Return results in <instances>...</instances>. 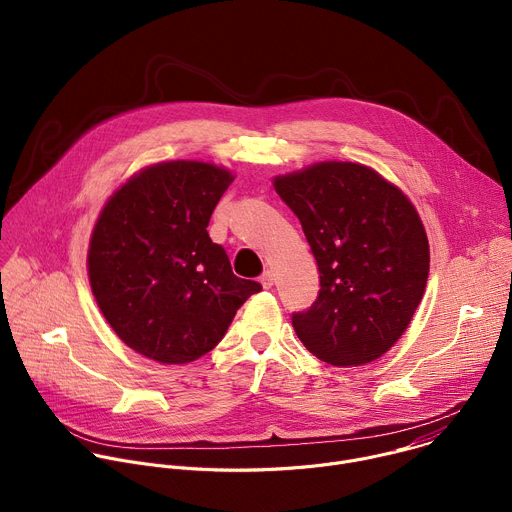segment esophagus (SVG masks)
Returning <instances> with one entry per match:
<instances>
[{
    "label": "esophagus",
    "mask_w": 512,
    "mask_h": 512,
    "mask_svg": "<svg viewBox=\"0 0 512 512\" xmlns=\"http://www.w3.org/2000/svg\"><path fill=\"white\" fill-rule=\"evenodd\" d=\"M259 281H261V285L265 287V289H269L271 285H273V273L267 269V271H263V275L259 277Z\"/></svg>",
    "instance_id": "obj_1"
}]
</instances>
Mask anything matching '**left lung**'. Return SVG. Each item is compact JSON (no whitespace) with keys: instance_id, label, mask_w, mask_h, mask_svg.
<instances>
[{"instance_id":"8db88e82","label":"left lung","mask_w":512,"mask_h":512,"mask_svg":"<svg viewBox=\"0 0 512 512\" xmlns=\"http://www.w3.org/2000/svg\"><path fill=\"white\" fill-rule=\"evenodd\" d=\"M320 271L316 302L291 314L304 346L332 367L383 356L409 326L429 275V245L407 196L375 170L324 162L275 178Z\"/></svg>"}]
</instances>
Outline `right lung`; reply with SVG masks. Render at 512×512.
<instances>
[{"instance_id":"add662e5","label":"right lung","mask_w":512,"mask_h":512,"mask_svg":"<svg viewBox=\"0 0 512 512\" xmlns=\"http://www.w3.org/2000/svg\"><path fill=\"white\" fill-rule=\"evenodd\" d=\"M231 172L204 162L141 170L105 204L89 247L93 296L135 352L184 364L210 352L261 283L233 273L208 221Z\"/></svg>"}]
</instances>
